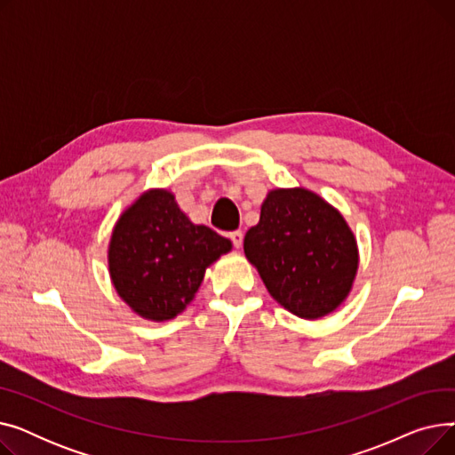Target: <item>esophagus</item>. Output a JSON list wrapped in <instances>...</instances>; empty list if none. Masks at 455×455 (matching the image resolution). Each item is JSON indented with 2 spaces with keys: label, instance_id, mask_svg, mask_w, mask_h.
Segmentation results:
<instances>
[{
  "label": "esophagus",
  "instance_id": "1",
  "mask_svg": "<svg viewBox=\"0 0 455 455\" xmlns=\"http://www.w3.org/2000/svg\"><path fill=\"white\" fill-rule=\"evenodd\" d=\"M230 240H232V243H234V247H235V249H240V247H242V243H243V232H242V230H234V232H230Z\"/></svg>",
  "mask_w": 455,
  "mask_h": 455
}]
</instances>
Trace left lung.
Wrapping results in <instances>:
<instances>
[{
    "label": "left lung",
    "instance_id": "obj_1",
    "mask_svg": "<svg viewBox=\"0 0 455 455\" xmlns=\"http://www.w3.org/2000/svg\"><path fill=\"white\" fill-rule=\"evenodd\" d=\"M243 251L269 295L293 315L317 321L347 300L360 251L343 213L307 188H275Z\"/></svg>",
    "mask_w": 455,
    "mask_h": 455
}]
</instances>
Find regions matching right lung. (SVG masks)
Segmentation results:
<instances>
[{"mask_svg":"<svg viewBox=\"0 0 455 455\" xmlns=\"http://www.w3.org/2000/svg\"><path fill=\"white\" fill-rule=\"evenodd\" d=\"M232 242L191 221L165 188H149L119 215L108 242V275L138 317L164 323L196 299L206 269Z\"/></svg>","mask_w":455,"mask_h":455,"instance_id":"add662e5","label":"right lung"}]
</instances>
